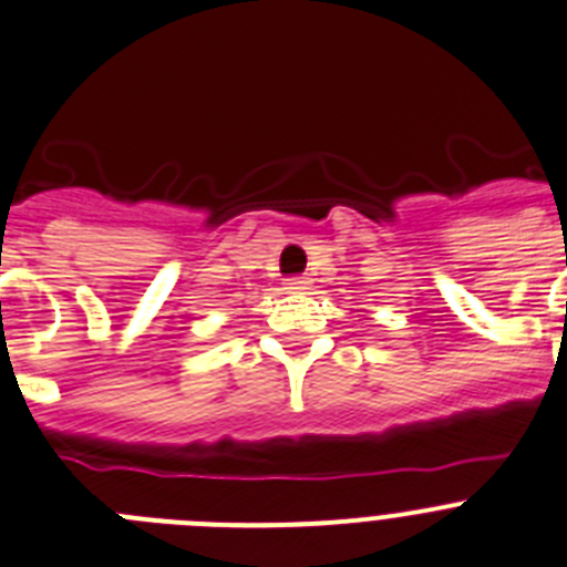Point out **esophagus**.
Here are the masks:
<instances>
[{
    "label": "esophagus",
    "instance_id": "obj_1",
    "mask_svg": "<svg viewBox=\"0 0 567 567\" xmlns=\"http://www.w3.org/2000/svg\"><path fill=\"white\" fill-rule=\"evenodd\" d=\"M309 284H312V280H309L307 275H295V278L287 280V289L289 292H303V289H309Z\"/></svg>",
    "mask_w": 567,
    "mask_h": 567
}]
</instances>
